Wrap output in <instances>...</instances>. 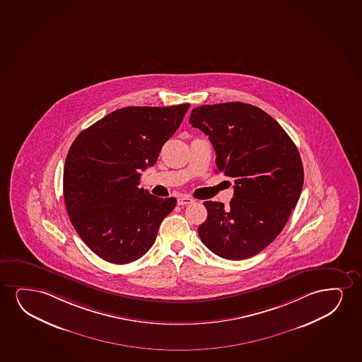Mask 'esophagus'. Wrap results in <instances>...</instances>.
<instances>
[{"mask_svg":"<svg viewBox=\"0 0 362 362\" xmlns=\"http://www.w3.org/2000/svg\"><path fill=\"white\" fill-rule=\"evenodd\" d=\"M192 202H194L193 199L187 197V195L178 197V205H188V204H192Z\"/></svg>","mask_w":362,"mask_h":362,"instance_id":"esophagus-1","label":"esophagus"}]
</instances>
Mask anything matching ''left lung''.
Segmentation results:
<instances>
[{"instance_id": "obj_1", "label": "left lung", "mask_w": 362, "mask_h": 362, "mask_svg": "<svg viewBox=\"0 0 362 362\" xmlns=\"http://www.w3.org/2000/svg\"><path fill=\"white\" fill-rule=\"evenodd\" d=\"M189 122L205 132L220 172L235 179L230 206L205 202L197 232L221 258L243 260L280 235L303 187L300 156L286 132L264 110L240 102L200 105Z\"/></svg>"}]
</instances>
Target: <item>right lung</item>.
<instances>
[{"mask_svg": "<svg viewBox=\"0 0 362 362\" xmlns=\"http://www.w3.org/2000/svg\"><path fill=\"white\" fill-rule=\"evenodd\" d=\"M190 104L127 107L80 132L66 156L64 199L87 247L113 264L132 263L155 243L160 222L177 204L140 189Z\"/></svg>", "mask_w": 362, "mask_h": 362, "instance_id": "right-lung-1", "label": "right lung"}]
</instances>
